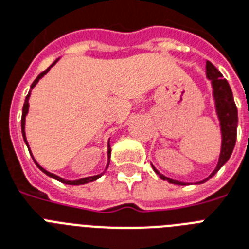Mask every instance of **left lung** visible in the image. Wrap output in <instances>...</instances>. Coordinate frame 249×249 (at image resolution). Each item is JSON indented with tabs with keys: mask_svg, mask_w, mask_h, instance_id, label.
Listing matches in <instances>:
<instances>
[{
	"mask_svg": "<svg viewBox=\"0 0 249 249\" xmlns=\"http://www.w3.org/2000/svg\"><path fill=\"white\" fill-rule=\"evenodd\" d=\"M207 76H208L209 80H212L213 90H214L213 94H214V99H216V108L218 117H220L221 132H222V147H221V155L217 168L203 182L208 181L209 178L213 177L221 166L224 165L229 160V158L231 156V152L236 142V128H238V109H236V105L234 102L230 85L226 81V79H224V76L221 75V72L211 62H207ZM154 170L164 181L176 183V185H186L185 182L174 181V179H170L163 174H160L155 168H154Z\"/></svg>",
	"mask_w": 249,
	"mask_h": 249,
	"instance_id": "obj_1",
	"label": "left lung"
}]
</instances>
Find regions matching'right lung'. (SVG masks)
<instances>
[{"mask_svg":"<svg viewBox=\"0 0 249 249\" xmlns=\"http://www.w3.org/2000/svg\"><path fill=\"white\" fill-rule=\"evenodd\" d=\"M56 62H58V60H55V62H54V63H53L52 66H50V67L48 68V70H45L44 72H41L40 75L37 76L36 80H35V81H33V83H32V85H31V89H33V86H35L37 83H38V80H40L41 77H42V76L45 75V73H48L49 70H50V68H52L53 66H54V64L56 63ZM29 95H31V91H29L28 95L25 97L24 106H23V113H21V134H23V138H24V142H25V144H27V146H28V142H27V138H25L24 124H25V115H27V112H28V106H29L28 105V99H29ZM28 150H29V146H28ZM109 154H111V147H109V143H108V159H109ZM31 156H32V154H31ZM33 161L36 163V160H35V159H33ZM108 164H107V166H108ZM36 165L38 166V168H40V169L42 170V172H44L45 174H48L49 177L54 178V179L62 182V183H67V185H84V183H88V182L95 181V179H98V178H99L102 176V174H98V176H93V177H86V178H83V179H77V181H67V179H63V178L58 177V176H55V174H53V173H50V172H48V170H45L44 168H41V166L38 165V164H37V163H36Z\"/></svg>","mask_w":249,"mask_h":249,"instance_id":"obj_1","label":"right lung"}]
</instances>
